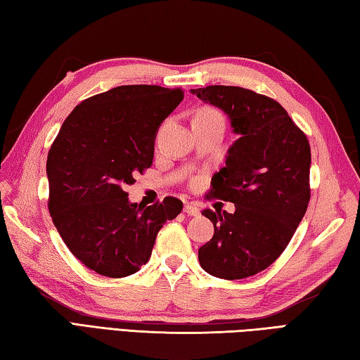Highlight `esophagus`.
I'll return each mask as SVG.
<instances>
[{
    "label": "esophagus",
    "mask_w": 360,
    "mask_h": 360,
    "mask_svg": "<svg viewBox=\"0 0 360 360\" xmlns=\"http://www.w3.org/2000/svg\"><path fill=\"white\" fill-rule=\"evenodd\" d=\"M184 212L187 213L188 217H198L201 213V209L198 207L196 204H193V202H187L186 205H184Z\"/></svg>",
    "instance_id": "34e87169"
}]
</instances>
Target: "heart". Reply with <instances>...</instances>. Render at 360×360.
Segmentation results:
<instances>
[{"label": "heart", "instance_id": "obj_1", "mask_svg": "<svg viewBox=\"0 0 360 360\" xmlns=\"http://www.w3.org/2000/svg\"><path fill=\"white\" fill-rule=\"evenodd\" d=\"M196 116H221V114L213 108H202L200 112L196 114Z\"/></svg>", "mask_w": 360, "mask_h": 360}]
</instances>
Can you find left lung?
Wrapping results in <instances>:
<instances>
[{
  "mask_svg": "<svg viewBox=\"0 0 360 360\" xmlns=\"http://www.w3.org/2000/svg\"><path fill=\"white\" fill-rule=\"evenodd\" d=\"M192 93L223 110L240 136L227 151L226 167L213 174L207 195L233 202L235 212L202 210L215 233L198 250V258L213 277L246 278L283 254L308 209V137L267 96L223 85Z\"/></svg>",
  "mask_w": 360,
  "mask_h": 360,
  "instance_id": "left-lung-1",
  "label": "left lung"
}]
</instances>
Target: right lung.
<instances>
[{
  "label": "right lung",
  "instance_id": "1",
  "mask_svg": "<svg viewBox=\"0 0 360 360\" xmlns=\"http://www.w3.org/2000/svg\"><path fill=\"white\" fill-rule=\"evenodd\" d=\"M182 98L181 88L117 86L83 101L60 128L46 162L48 209L88 269L110 278L137 272L160 227L181 213L178 198L142 207L124 188L151 167L158 129Z\"/></svg>",
  "mask_w": 360,
  "mask_h": 360
}]
</instances>
